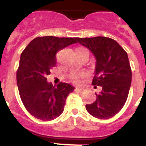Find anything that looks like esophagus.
I'll use <instances>...</instances> for the list:
<instances>
[{
	"label": "esophagus",
	"mask_w": 146,
	"mask_h": 146,
	"mask_svg": "<svg viewBox=\"0 0 146 146\" xmlns=\"http://www.w3.org/2000/svg\"><path fill=\"white\" fill-rule=\"evenodd\" d=\"M76 89H77V91H78V92H80V93L82 92V91H83V89H82V88H80V87H77V88H76Z\"/></svg>",
	"instance_id": "obj_1"
}]
</instances>
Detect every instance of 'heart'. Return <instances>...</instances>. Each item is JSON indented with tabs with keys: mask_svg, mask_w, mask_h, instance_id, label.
Masks as SVG:
<instances>
[{
	"mask_svg": "<svg viewBox=\"0 0 146 146\" xmlns=\"http://www.w3.org/2000/svg\"><path fill=\"white\" fill-rule=\"evenodd\" d=\"M76 50H79V51H87L86 49L82 48V47H81V48H77ZM78 77H79V76H78V75H73V76H72V78H73L74 80H77L78 79Z\"/></svg>",
	"mask_w": 146,
	"mask_h": 146,
	"instance_id": "obj_1",
	"label": "heart"
}]
</instances>
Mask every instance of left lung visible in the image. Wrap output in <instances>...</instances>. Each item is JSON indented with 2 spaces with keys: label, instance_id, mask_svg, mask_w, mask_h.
I'll list each match as a JSON object with an SVG mask.
<instances>
[{
  "label": "left lung",
  "instance_id": "left-lung-1",
  "mask_svg": "<svg viewBox=\"0 0 146 146\" xmlns=\"http://www.w3.org/2000/svg\"><path fill=\"white\" fill-rule=\"evenodd\" d=\"M76 40L87 47L96 59L92 85L102 88L101 92L96 94V101L86 104V110L95 118H112L123 107L131 86V70L127 53L116 41L108 37Z\"/></svg>",
  "mask_w": 146,
  "mask_h": 146
}]
</instances>
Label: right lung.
<instances>
[{"mask_svg": "<svg viewBox=\"0 0 146 146\" xmlns=\"http://www.w3.org/2000/svg\"><path fill=\"white\" fill-rule=\"evenodd\" d=\"M76 38L37 37L21 54L17 83L24 106L35 118L51 121L64 112L67 96L74 87L66 82L52 86L47 76L56 64V53L72 44Z\"/></svg>", "mask_w": 146, "mask_h": 146, "instance_id": "1", "label": "right lung"}]
</instances>
